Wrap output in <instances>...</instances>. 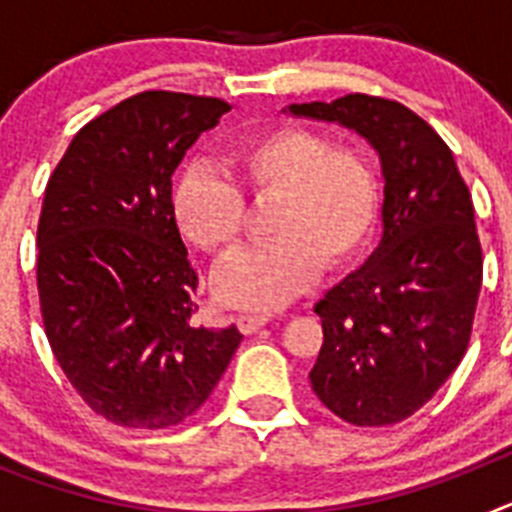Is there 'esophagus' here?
Returning <instances> with one entry per match:
<instances>
[{
	"mask_svg": "<svg viewBox=\"0 0 512 512\" xmlns=\"http://www.w3.org/2000/svg\"><path fill=\"white\" fill-rule=\"evenodd\" d=\"M235 323H238L241 333L251 336V333H256L259 328H264V325L269 323V318H266V315H256V312H243V315H238Z\"/></svg>",
	"mask_w": 512,
	"mask_h": 512,
	"instance_id": "1",
	"label": "esophagus"
}]
</instances>
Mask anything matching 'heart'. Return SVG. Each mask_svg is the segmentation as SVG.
<instances>
[{"mask_svg": "<svg viewBox=\"0 0 512 512\" xmlns=\"http://www.w3.org/2000/svg\"><path fill=\"white\" fill-rule=\"evenodd\" d=\"M230 179L187 166L171 187L176 228L189 243L228 259L246 233V198L274 200L271 241L241 253L215 274L228 305L274 310L297 297L323 269H343L377 228L382 187L374 164L305 125H274L243 135L228 151Z\"/></svg>", "mask_w": 512, "mask_h": 512, "instance_id": "1", "label": "heart"}]
</instances>
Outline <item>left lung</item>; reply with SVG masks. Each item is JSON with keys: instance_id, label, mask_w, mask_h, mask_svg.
<instances>
[{"instance_id": "8db88e82", "label": "left lung", "mask_w": 512, "mask_h": 512, "mask_svg": "<svg viewBox=\"0 0 512 512\" xmlns=\"http://www.w3.org/2000/svg\"><path fill=\"white\" fill-rule=\"evenodd\" d=\"M289 112L354 128L382 158V243L315 302L323 346L310 384L346 423L395 425L436 395L469 346L482 287L472 194L441 135L395 99L356 92Z\"/></svg>"}]
</instances>
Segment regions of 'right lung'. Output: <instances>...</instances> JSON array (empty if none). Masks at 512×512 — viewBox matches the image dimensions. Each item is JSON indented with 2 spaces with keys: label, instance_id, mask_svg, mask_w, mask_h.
Masks as SVG:
<instances>
[{
  "label": "right lung",
  "instance_id": "add662e5",
  "mask_svg": "<svg viewBox=\"0 0 512 512\" xmlns=\"http://www.w3.org/2000/svg\"><path fill=\"white\" fill-rule=\"evenodd\" d=\"M228 110L217 97L133 94L74 135L45 187V336L81 400L122 428L197 413L243 338L194 320L200 279L171 212V174Z\"/></svg>",
  "mask_w": 512,
  "mask_h": 512
}]
</instances>
